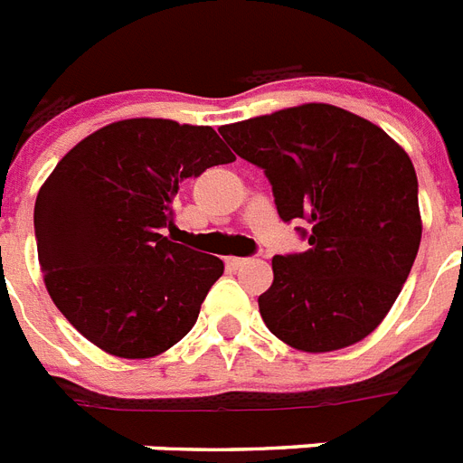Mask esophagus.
Listing matches in <instances>:
<instances>
[{
    "mask_svg": "<svg viewBox=\"0 0 463 463\" xmlns=\"http://www.w3.org/2000/svg\"><path fill=\"white\" fill-rule=\"evenodd\" d=\"M247 261L250 260H242V257H228L225 264H228V269H240V267H245Z\"/></svg>",
    "mask_w": 463,
    "mask_h": 463,
    "instance_id": "obj_1",
    "label": "esophagus"
}]
</instances>
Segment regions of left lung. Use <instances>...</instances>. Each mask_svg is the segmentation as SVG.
I'll use <instances>...</instances> for the list:
<instances>
[{"instance_id": "obj_1", "label": "left lung", "mask_w": 463, "mask_h": 463, "mask_svg": "<svg viewBox=\"0 0 463 463\" xmlns=\"http://www.w3.org/2000/svg\"><path fill=\"white\" fill-rule=\"evenodd\" d=\"M218 132L267 173L279 216L309 223V250L276 254L260 312L276 338L329 353L370 336L416 261L423 221L409 154L370 119L326 103Z\"/></svg>"}]
</instances>
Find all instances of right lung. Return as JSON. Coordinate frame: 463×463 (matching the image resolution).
Returning <instances> with one entry per match:
<instances>
[{
	"label": "right lung",
	"mask_w": 463,
	"mask_h": 463,
	"mask_svg": "<svg viewBox=\"0 0 463 463\" xmlns=\"http://www.w3.org/2000/svg\"><path fill=\"white\" fill-rule=\"evenodd\" d=\"M211 127L119 119L57 163L35 199L43 281L61 315L100 351L154 358L194 326L223 261L177 245L180 182L232 163Z\"/></svg>",
	"instance_id": "add662e5"
}]
</instances>
